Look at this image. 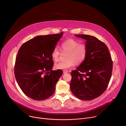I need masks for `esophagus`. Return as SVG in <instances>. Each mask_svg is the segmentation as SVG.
<instances>
[{
    "mask_svg": "<svg viewBox=\"0 0 126 126\" xmlns=\"http://www.w3.org/2000/svg\"><path fill=\"white\" fill-rule=\"evenodd\" d=\"M67 72H68V71L67 70H63V73L64 74H66V73H67Z\"/></svg>",
    "mask_w": 126,
    "mask_h": 126,
    "instance_id": "1",
    "label": "esophagus"
}]
</instances>
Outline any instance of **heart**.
<instances>
[{
  "label": "heart",
  "mask_w": 126,
  "mask_h": 126,
  "mask_svg": "<svg viewBox=\"0 0 126 126\" xmlns=\"http://www.w3.org/2000/svg\"><path fill=\"white\" fill-rule=\"evenodd\" d=\"M61 49L63 52H67L65 61L56 63L55 68L57 69H68L76 64L83 63L87 55L86 45L74 39H68L63 41L61 45ZM61 52L57 47H55L51 53L52 59L55 62L59 60Z\"/></svg>",
  "instance_id": "1"
}]
</instances>
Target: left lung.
<instances>
[{"label": "left lung", "mask_w": 126, "mask_h": 126, "mask_svg": "<svg viewBox=\"0 0 126 126\" xmlns=\"http://www.w3.org/2000/svg\"><path fill=\"white\" fill-rule=\"evenodd\" d=\"M75 36L85 39L87 55L85 61L71 72L70 89L77 97L90 101L107 89L112 75L113 62L108 47L94 36Z\"/></svg>", "instance_id": "8db88e82"}]
</instances>
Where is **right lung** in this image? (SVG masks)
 Listing matches in <instances>:
<instances>
[{"mask_svg":"<svg viewBox=\"0 0 126 126\" xmlns=\"http://www.w3.org/2000/svg\"><path fill=\"white\" fill-rule=\"evenodd\" d=\"M63 34L35 37L24 43L18 50L15 77L23 93L33 100L42 101L54 93L63 71L52 70L51 53Z\"/></svg>","mask_w":126,"mask_h":126,"instance_id":"obj_1","label":"right lung"}]
</instances>
